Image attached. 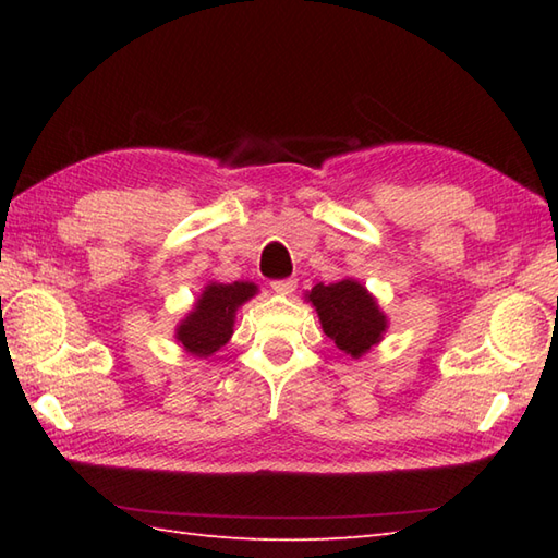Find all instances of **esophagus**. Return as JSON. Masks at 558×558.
Returning <instances> with one entry per match:
<instances>
[{"label":"esophagus","mask_w":558,"mask_h":558,"mask_svg":"<svg viewBox=\"0 0 558 558\" xmlns=\"http://www.w3.org/2000/svg\"><path fill=\"white\" fill-rule=\"evenodd\" d=\"M270 288L276 290V292H280V294H292V292H294V288H298V280H294V278L272 280V282H270Z\"/></svg>","instance_id":"esophagus-1"}]
</instances>
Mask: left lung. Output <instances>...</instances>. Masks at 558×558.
<instances>
[{"label":"left lung","mask_w":558,"mask_h":558,"mask_svg":"<svg viewBox=\"0 0 558 558\" xmlns=\"http://www.w3.org/2000/svg\"><path fill=\"white\" fill-rule=\"evenodd\" d=\"M310 302L322 318L324 333L352 357H362L381 340L386 316L378 312L374 298L360 282L340 280L333 286L318 282L310 292Z\"/></svg>","instance_id":"left-lung-1"}]
</instances>
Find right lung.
Returning <instances> with one entry per match:
<instances>
[{
  "instance_id": "right-lung-1",
  "label": "right lung",
  "mask_w": 558,
  "mask_h": 558,
  "mask_svg": "<svg viewBox=\"0 0 558 558\" xmlns=\"http://www.w3.org/2000/svg\"><path fill=\"white\" fill-rule=\"evenodd\" d=\"M254 294V282H230V286L210 282L196 302V310L177 328V340L196 357H208V354L218 352L232 336L236 306Z\"/></svg>"
}]
</instances>
